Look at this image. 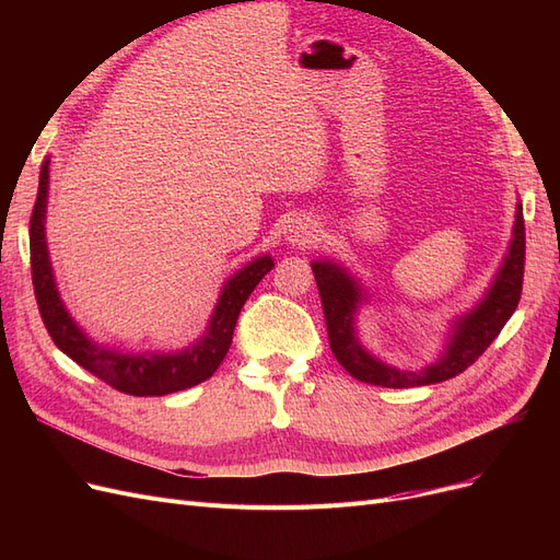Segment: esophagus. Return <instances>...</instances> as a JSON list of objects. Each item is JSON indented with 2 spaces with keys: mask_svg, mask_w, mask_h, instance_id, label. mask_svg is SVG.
Listing matches in <instances>:
<instances>
[{
  "mask_svg": "<svg viewBox=\"0 0 560 560\" xmlns=\"http://www.w3.org/2000/svg\"><path fill=\"white\" fill-rule=\"evenodd\" d=\"M317 238V231L313 224H303V222H296L292 229H290V241L296 243V245H311L315 243Z\"/></svg>",
  "mask_w": 560,
  "mask_h": 560,
  "instance_id": "34e87169",
  "label": "esophagus"
}]
</instances>
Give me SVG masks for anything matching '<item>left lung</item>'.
Returning a JSON list of instances; mask_svg holds the SVG:
<instances>
[{"mask_svg": "<svg viewBox=\"0 0 560 560\" xmlns=\"http://www.w3.org/2000/svg\"><path fill=\"white\" fill-rule=\"evenodd\" d=\"M523 264H525V226H523V208H516L514 238L510 254L504 257L498 278L490 284L488 294L477 308L460 317L453 325L446 350L439 362L420 369V371H399L378 362L376 358L360 346L354 336V311L362 301V292L341 266L329 261H315L313 273L317 290L325 308L329 346L334 358L338 360L352 378L369 385L381 387H418L448 381L463 374L467 366L477 362L483 350L495 341L502 327L506 325L518 306L523 290Z\"/></svg>", "mask_w": 560, "mask_h": 560, "instance_id": "8db88e82", "label": "left lung"}]
</instances>
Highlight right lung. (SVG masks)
Returning <instances> with one entry per match:
<instances>
[{
  "label": "right lung",
  "instance_id": "add662e5",
  "mask_svg": "<svg viewBox=\"0 0 560 560\" xmlns=\"http://www.w3.org/2000/svg\"><path fill=\"white\" fill-rule=\"evenodd\" d=\"M48 194V161H44L39 173V191L30 217V266L32 284H35L37 306L44 327L54 343L72 358L79 366L91 371L93 376L105 381L114 389L132 397H163L179 393L191 385L208 381L217 366L222 364L233 341V329L254 287L273 268V259L259 257L235 273L222 296L217 301L214 315L206 336L194 348L177 354H124L91 343L83 331L67 315L58 296L54 270H50L46 238H44V214Z\"/></svg>",
  "mask_w": 560,
  "mask_h": 560
}]
</instances>
